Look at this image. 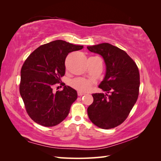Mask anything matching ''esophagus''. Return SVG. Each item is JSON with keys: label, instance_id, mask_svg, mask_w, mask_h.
<instances>
[{"label": "esophagus", "instance_id": "34e87169", "mask_svg": "<svg viewBox=\"0 0 161 161\" xmlns=\"http://www.w3.org/2000/svg\"><path fill=\"white\" fill-rule=\"evenodd\" d=\"M77 94H78V96H82V95H85V92H80V91H78V92H77Z\"/></svg>", "mask_w": 161, "mask_h": 161}]
</instances>
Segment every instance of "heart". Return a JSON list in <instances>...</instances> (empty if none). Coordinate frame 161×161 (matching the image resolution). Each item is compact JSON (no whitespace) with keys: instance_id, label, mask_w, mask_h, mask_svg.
<instances>
[{"instance_id":"b5f03b06","label":"heart","mask_w":161,"mask_h":161,"mask_svg":"<svg viewBox=\"0 0 161 161\" xmlns=\"http://www.w3.org/2000/svg\"><path fill=\"white\" fill-rule=\"evenodd\" d=\"M70 85L76 90L80 92H86L91 88L92 82L85 79H76L70 82Z\"/></svg>"}]
</instances>
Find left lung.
<instances>
[{
  "instance_id": "1",
  "label": "left lung",
  "mask_w": 161,
  "mask_h": 161,
  "mask_svg": "<svg viewBox=\"0 0 161 161\" xmlns=\"http://www.w3.org/2000/svg\"><path fill=\"white\" fill-rule=\"evenodd\" d=\"M87 49L103 58L106 74L99 87L109 94H92L93 102L87 109V114L99 128H115L128 118L138 99V68L125 51L108 43L88 46Z\"/></svg>"
}]
</instances>
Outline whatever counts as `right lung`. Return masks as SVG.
<instances>
[{
  "label": "right lung",
  "mask_w": 161,
  "mask_h": 161,
  "mask_svg": "<svg viewBox=\"0 0 161 161\" xmlns=\"http://www.w3.org/2000/svg\"><path fill=\"white\" fill-rule=\"evenodd\" d=\"M83 46L56 40L38 47L24 62L21 70L19 92L26 111L36 123L52 127L64 120L77 99L76 91L69 86L54 92L65 75V60L70 52ZM65 85V84H64Z\"/></svg>",
  "instance_id": "add662e5"
}]
</instances>
